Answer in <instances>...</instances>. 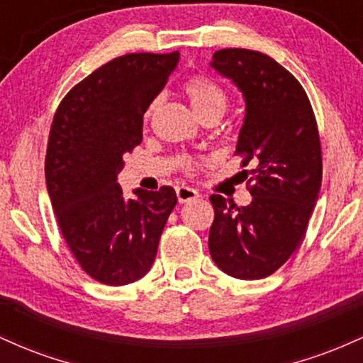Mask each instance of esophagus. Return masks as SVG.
I'll return each mask as SVG.
<instances>
[{"mask_svg":"<svg viewBox=\"0 0 363 363\" xmlns=\"http://www.w3.org/2000/svg\"><path fill=\"white\" fill-rule=\"evenodd\" d=\"M177 193V199L179 203H189L193 201V199H198L199 198V193L193 187H187V186H179L176 189Z\"/></svg>","mask_w":363,"mask_h":363,"instance_id":"34e87169","label":"esophagus"}]
</instances>
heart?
I'll list each match as a JSON object with an SVG mask.
<instances>
[{
	"label": "heart",
	"instance_id": "heart-1",
	"mask_svg": "<svg viewBox=\"0 0 363 363\" xmlns=\"http://www.w3.org/2000/svg\"><path fill=\"white\" fill-rule=\"evenodd\" d=\"M182 91L198 118L208 114H218L222 118L227 107V95L213 80L206 77H191L182 86ZM152 109L153 106L150 107V111Z\"/></svg>",
	"mask_w": 363,
	"mask_h": 363
}]
</instances>
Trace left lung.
Instances as JSON below:
<instances>
[{
	"label": "left lung",
	"instance_id": "8db88e82",
	"mask_svg": "<svg viewBox=\"0 0 363 363\" xmlns=\"http://www.w3.org/2000/svg\"><path fill=\"white\" fill-rule=\"evenodd\" d=\"M211 68L232 80L245 102L235 152L252 201L237 208L210 198L215 220L208 247L215 264L239 280L277 272L306 235L323 181L319 133L302 85L273 57L249 49H222Z\"/></svg>",
	"mask_w": 363,
	"mask_h": 363
}]
</instances>
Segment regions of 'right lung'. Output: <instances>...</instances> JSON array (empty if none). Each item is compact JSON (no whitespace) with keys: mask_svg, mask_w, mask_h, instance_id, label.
Returning a JSON list of instances; mask_svg holds the SVG:
<instances>
[{"mask_svg":"<svg viewBox=\"0 0 363 363\" xmlns=\"http://www.w3.org/2000/svg\"><path fill=\"white\" fill-rule=\"evenodd\" d=\"M181 54H126L95 69L62 99L45 155V184L74 259L112 286L150 272L177 203L176 191L118 182L124 155L143 138V114L176 69Z\"/></svg>","mask_w":363,"mask_h":363,"instance_id":"right-lung-1","label":"right lung"}]
</instances>
